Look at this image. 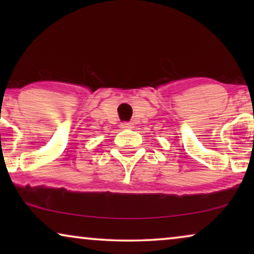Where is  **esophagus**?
Masks as SVG:
<instances>
[{
  "instance_id": "34e87169",
  "label": "esophagus",
  "mask_w": 254,
  "mask_h": 254,
  "mask_svg": "<svg viewBox=\"0 0 254 254\" xmlns=\"http://www.w3.org/2000/svg\"><path fill=\"white\" fill-rule=\"evenodd\" d=\"M120 127L124 128V129H130V128H133V124H131V123H121Z\"/></svg>"
}]
</instances>
